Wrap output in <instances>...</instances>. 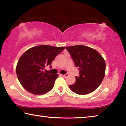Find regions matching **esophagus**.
<instances>
[{"label":"esophagus","instance_id":"esophagus-1","mask_svg":"<svg viewBox=\"0 0 126 126\" xmlns=\"http://www.w3.org/2000/svg\"><path fill=\"white\" fill-rule=\"evenodd\" d=\"M60 76H62V77H67L69 76V74L67 73L65 74H64V75H63V74H60Z\"/></svg>","mask_w":126,"mask_h":126}]
</instances>
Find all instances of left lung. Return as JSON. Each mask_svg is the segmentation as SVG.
Wrapping results in <instances>:
<instances>
[{
    "label": "left lung",
    "mask_w": 126,
    "mask_h": 126,
    "mask_svg": "<svg viewBox=\"0 0 126 126\" xmlns=\"http://www.w3.org/2000/svg\"><path fill=\"white\" fill-rule=\"evenodd\" d=\"M76 67L79 69V76L76 77L74 84L70 89L78 94L84 95L95 90L105 76L106 62L99 53L88 47L77 45L67 47Z\"/></svg>",
    "instance_id": "1"
}]
</instances>
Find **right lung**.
<instances>
[{
  "label": "right lung",
  "mask_w": 126,
  "mask_h": 126,
  "mask_svg": "<svg viewBox=\"0 0 126 126\" xmlns=\"http://www.w3.org/2000/svg\"><path fill=\"white\" fill-rule=\"evenodd\" d=\"M64 48V47L41 45L25 52L16 67L18 80L24 88L36 95L43 94L50 91L58 74L47 73L43 70L47 65L52 68V61Z\"/></svg>",
  "instance_id": "1"
}]
</instances>
